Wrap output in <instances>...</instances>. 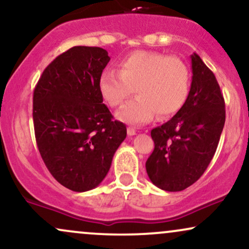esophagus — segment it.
I'll return each mask as SVG.
<instances>
[{
	"label": "esophagus",
	"instance_id": "esophagus-1",
	"mask_svg": "<svg viewBox=\"0 0 249 249\" xmlns=\"http://www.w3.org/2000/svg\"><path fill=\"white\" fill-rule=\"evenodd\" d=\"M127 134L128 136H134V134H137V131L133 127H127Z\"/></svg>",
	"mask_w": 249,
	"mask_h": 249
}]
</instances>
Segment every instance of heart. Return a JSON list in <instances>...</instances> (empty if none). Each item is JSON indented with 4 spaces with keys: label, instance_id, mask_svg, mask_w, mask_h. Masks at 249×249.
I'll use <instances>...</instances> for the list:
<instances>
[{
    "label": "heart",
    "instance_id": "heart-1",
    "mask_svg": "<svg viewBox=\"0 0 249 249\" xmlns=\"http://www.w3.org/2000/svg\"><path fill=\"white\" fill-rule=\"evenodd\" d=\"M191 85L189 66L178 56L157 51H134L118 61V71L106 70L98 80L102 97L122 106L136 88L137 97L117 113L130 124H145L157 115L168 118L182 109Z\"/></svg>",
    "mask_w": 249,
    "mask_h": 249
}]
</instances>
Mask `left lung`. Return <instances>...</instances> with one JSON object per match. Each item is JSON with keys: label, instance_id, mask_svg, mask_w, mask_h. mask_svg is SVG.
<instances>
[{"label": "left lung", "instance_id": "left-lung-1", "mask_svg": "<svg viewBox=\"0 0 249 249\" xmlns=\"http://www.w3.org/2000/svg\"><path fill=\"white\" fill-rule=\"evenodd\" d=\"M193 81L182 109L151 131L154 151L146 161L148 178L160 189L181 191L210 164L225 124V101L214 74L191 55Z\"/></svg>", "mask_w": 249, "mask_h": 249}]
</instances>
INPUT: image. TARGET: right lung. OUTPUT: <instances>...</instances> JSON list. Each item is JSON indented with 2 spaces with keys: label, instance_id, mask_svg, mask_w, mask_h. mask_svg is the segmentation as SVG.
Here are the masks:
<instances>
[{
  "label": "right lung",
  "instance_id": "1",
  "mask_svg": "<svg viewBox=\"0 0 249 249\" xmlns=\"http://www.w3.org/2000/svg\"><path fill=\"white\" fill-rule=\"evenodd\" d=\"M101 47L74 46L45 68L34 91L36 142L60 184L83 193L103 181L126 126L103 104L98 80L107 62Z\"/></svg>",
  "mask_w": 249,
  "mask_h": 249
}]
</instances>
